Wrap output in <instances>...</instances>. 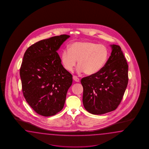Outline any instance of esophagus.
<instances>
[{"label": "esophagus", "mask_w": 149, "mask_h": 149, "mask_svg": "<svg viewBox=\"0 0 149 149\" xmlns=\"http://www.w3.org/2000/svg\"><path fill=\"white\" fill-rule=\"evenodd\" d=\"M73 79L74 80V81H75L76 82H79V79L76 76H73Z\"/></svg>", "instance_id": "1"}]
</instances>
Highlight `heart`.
<instances>
[{"label":"heart","instance_id":"b5f03b06","mask_svg":"<svg viewBox=\"0 0 149 149\" xmlns=\"http://www.w3.org/2000/svg\"><path fill=\"white\" fill-rule=\"evenodd\" d=\"M109 50L104 45L92 41H78L70 45L68 50H64L61 62L65 70H73L77 60V71L87 76L98 73L108 61Z\"/></svg>","mask_w":149,"mask_h":149}]
</instances>
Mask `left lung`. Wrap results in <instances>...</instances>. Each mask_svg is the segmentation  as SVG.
<instances>
[{
	"label": "left lung",
	"mask_w": 149,
	"mask_h": 149,
	"mask_svg": "<svg viewBox=\"0 0 149 149\" xmlns=\"http://www.w3.org/2000/svg\"><path fill=\"white\" fill-rule=\"evenodd\" d=\"M112 52L98 73L81 80L84 108L93 114L116 110L123 99L128 82V65L119 46L111 45Z\"/></svg>",
	"instance_id": "1"
}]
</instances>
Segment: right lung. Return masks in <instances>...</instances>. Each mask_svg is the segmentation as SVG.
I'll use <instances>...</instances> for the list:
<instances>
[{"label": "right lung", "mask_w": 149, "mask_h": 149, "mask_svg": "<svg viewBox=\"0 0 149 149\" xmlns=\"http://www.w3.org/2000/svg\"><path fill=\"white\" fill-rule=\"evenodd\" d=\"M70 36L62 35L32 45L25 51L19 70L23 96L38 114L52 116L62 110L72 76L56 51Z\"/></svg>", "instance_id": "obj_1"}]
</instances>
